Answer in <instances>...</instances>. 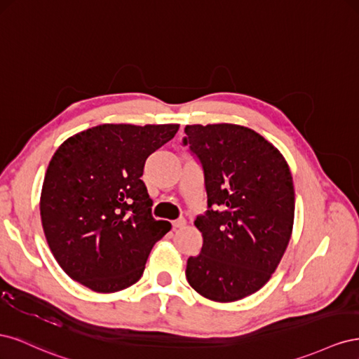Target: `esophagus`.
<instances>
[{
    "instance_id": "esophagus-1",
    "label": "esophagus",
    "mask_w": 359,
    "mask_h": 359,
    "mask_svg": "<svg viewBox=\"0 0 359 359\" xmlns=\"http://www.w3.org/2000/svg\"><path fill=\"white\" fill-rule=\"evenodd\" d=\"M172 224H173V227H175V229H182V227L187 224V222H186V219H182V217H181V219L175 220Z\"/></svg>"
}]
</instances>
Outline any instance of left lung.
I'll return each mask as SVG.
<instances>
[{
	"mask_svg": "<svg viewBox=\"0 0 359 359\" xmlns=\"http://www.w3.org/2000/svg\"><path fill=\"white\" fill-rule=\"evenodd\" d=\"M184 133L202 163L210 208L194 220L203 245L189 257L186 277L211 301L243 299L268 283L290 241L295 191L287 161L244 126L193 124Z\"/></svg>",
	"mask_w": 359,
	"mask_h": 359,
	"instance_id": "8db88e82",
	"label": "left lung"
}]
</instances>
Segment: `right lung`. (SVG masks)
<instances>
[{"instance_id": "right-lung-1", "label": "right lung", "mask_w": 359, "mask_h": 359, "mask_svg": "<svg viewBox=\"0 0 359 359\" xmlns=\"http://www.w3.org/2000/svg\"><path fill=\"white\" fill-rule=\"evenodd\" d=\"M180 124H100L66 139L43 181L40 217L48 245L70 278L99 293L142 277L170 223L154 220L145 160Z\"/></svg>"}]
</instances>
